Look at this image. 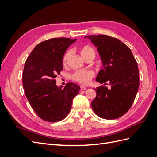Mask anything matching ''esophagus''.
<instances>
[{
	"mask_svg": "<svg viewBox=\"0 0 157 157\" xmlns=\"http://www.w3.org/2000/svg\"><path fill=\"white\" fill-rule=\"evenodd\" d=\"M86 88H87V87H86V86H80V90H86Z\"/></svg>",
	"mask_w": 157,
	"mask_h": 157,
	"instance_id": "esophagus-1",
	"label": "esophagus"
}]
</instances>
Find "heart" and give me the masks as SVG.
Masks as SVG:
<instances>
[{
    "label": "heart",
    "mask_w": 157,
    "mask_h": 157,
    "mask_svg": "<svg viewBox=\"0 0 157 157\" xmlns=\"http://www.w3.org/2000/svg\"><path fill=\"white\" fill-rule=\"evenodd\" d=\"M80 55L82 56V58H84L88 55H95V52L92 48L90 46H84L80 50ZM69 55V52L66 53L63 58V62H65L66 60L68 58ZM93 71L89 69H84V70H78L75 71V72L71 75V78L75 81L79 82L80 84H86L89 83L91 80L92 78L94 77Z\"/></svg>",
    "instance_id": "heart-1"
}]
</instances>
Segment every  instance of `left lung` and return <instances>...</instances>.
<instances>
[{"label": "left lung", "mask_w": 157, "mask_h": 157, "mask_svg": "<svg viewBox=\"0 0 157 157\" xmlns=\"http://www.w3.org/2000/svg\"><path fill=\"white\" fill-rule=\"evenodd\" d=\"M96 47L103 63L96 80L103 84L95 90L94 112L104 119H116L129 110L139 88V71L128 47L115 38L98 35L85 36ZM110 85V89L105 86Z\"/></svg>", "instance_id": "1"}]
</instances>
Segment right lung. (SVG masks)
Returning a JSON list of instances; mask_svg holds the SVG:
<instances>
[{
	"mask_svg": "<svg viewBox=\"0 0 157 157\" xmlns=\"http://www.w3.org/2000/svg\"><path fill=\"white\" fill-rule=\"evenodd\" d=\"M77 39L54 38L40 42L31 52L24 65L23 87L33 110L42 120L58 122L67 117L73 98L80 90L69 82L58 86L55 78L63 69V58Z\"/></svg>",
	"mask_w": 157,
	"mask_h": 157,
	"instance_id": "obj_1",
	"label": "right lung"
}]
</instances>
